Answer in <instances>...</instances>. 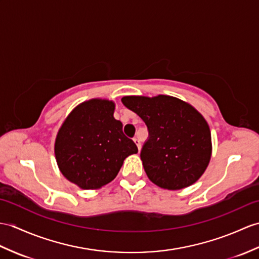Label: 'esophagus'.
Returning a JSON list of instances; mask_svg holds the SVG:
<instances>
[{"label": "esophagus", "mask_w": 259, "mask_h": 259, "mask_svg": "<svg viewBox=\"0 0 259 259\" xmlns=\"http://www.w3.org/2000/svg\"><path fill=\"white\" fill-rule=\"evenodd\" d=\"M134 141H135V143L137 144V147H138V150H139V151H140V150H141V142H140V140H139V139H138V138H135V139H134Z\"/></svg>", "instance_id": "34e87169"}]
</instances>
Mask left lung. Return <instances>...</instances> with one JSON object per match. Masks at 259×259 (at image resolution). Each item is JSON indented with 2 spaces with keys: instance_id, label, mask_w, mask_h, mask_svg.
<instances>
[{
  "instance_id": "1",
  "label": "left lung",
  "mask_w": 259,
  "mask_h": 259,
  "mask_svg": "<svg viewBox=\"0 0 259 259\" xmlns=\"http://www.w3.org/2000/svg\"><path fill=\"white\" fill-rule=\"evenodd\" d=\"M121 101L148 127L140 157L150 181L167 190L195 183L212 154L211 131L201 113L188 102L165 95L125 96Z\"/></svg>"
}]
</instances>
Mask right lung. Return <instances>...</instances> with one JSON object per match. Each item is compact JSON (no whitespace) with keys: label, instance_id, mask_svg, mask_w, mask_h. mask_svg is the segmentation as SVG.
<instances>
[{"label":"right lung","instance_id":"add662e5","mask_svg":"<svg viewBox=\"0 0 259 259\" xmlns=\"http://www.w3.org/2000/svg\"><path fill=\"white\" fill-rule=\"evenodd\" d=\"M113 111L112 101H85L69 113L58 131L55 157L59 170L81 189H99L111 182L124 159L138 152Z\"/></svg>","mask_w":259,"mask_h":259}]
</instances>
